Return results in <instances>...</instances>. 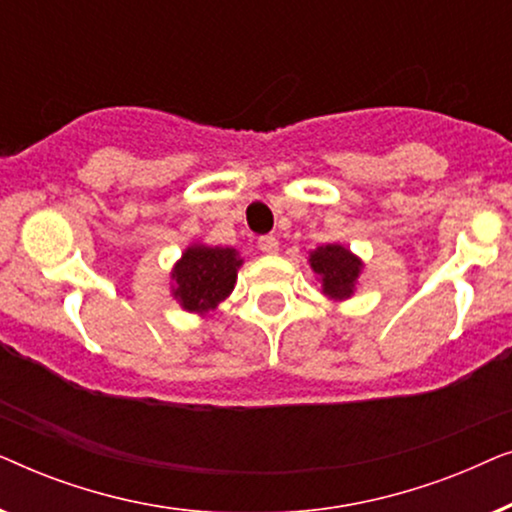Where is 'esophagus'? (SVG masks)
<instances>
[{"instance_id":"esophagus-1","label":"esophagus","mask_w":512,"mask_h":512,"mask_svg":"<svg viewBox=\"0 0 512 512\" xmlns=\"http://www.w3.org/2000/svg\"><path fill=\"white\" fill-rule=\"evenodd\" d=\"M258 249L263 251V254H277L279 251V242L275 235H263L261 240H258Z\"/></svg>"}]
</instances>
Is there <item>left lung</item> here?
Returning <instances> with one entry per match:
<instances>
[{
    "mask_svg": "<svg viewBox=\"0 0 512 512\" xmlns=\"http://www.w3.org/2000/svg\"><path fill=\"white\" fill-rule=\"evenodd\" d=\"M310 265L319 275L326 296L345 300L354 293V284L359 279L363 263L340 244H326V247L312 251Z\"/></svg>",
    "mask_w": 512,
    "mask_h": 512,
    "instance_id": "left-lung-1",
    "label": "left lung"
}]
</instances>
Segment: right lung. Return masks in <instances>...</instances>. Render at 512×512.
<instances>
[{
    "mask_svg": "<svg viewBox=\"0 0 512 512\" xmlns=\"http://www.w3.org/2000/svg\"><path fill=\"white\" fill-rule=\"evenodd\" d=\"M240 265L242 258L235 249L205 247V244L188 247L172 270V279L177 282L174 298L188 312L214 310L235 289Z\"/></svg>",
    "mask_w": 512,
    "mask_h": 512,
    "instance_id": "right-lung-1",
    "label": "right lung"
}]
</instances>
